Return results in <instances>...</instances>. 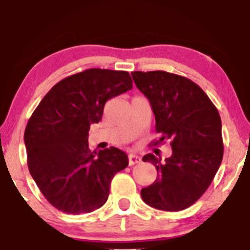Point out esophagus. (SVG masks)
Instances as JSON below:
<instances>
[{"label":"esophagus","mask_w":250,"mask_h":250,"mask_svg":"<svg viewBox=\"0 0 250 250\" xmlns=\"http://www.w3.org/2000/svg\"><path fill=\"white\" fill-rule=\"evenodd\" d=\"M141 162V158L138 155H135V153H131V155L128 156V164L129 165H135V164H139Z\"/></svg>","instance_id":"esophagus-1"}]
</instances>
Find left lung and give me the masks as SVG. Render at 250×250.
<instances>
[{
  "label": "left lung",
  "instance_id": "1",
  "mask_svg": "<svg viewBox=\"0 0 250 250\" xmlns=\"http://www.w3.org/2000/svg\"><path fill=\"white\" fill-rule=\"evenodd\" d=\"M132 77L152 107L160 134L155 145L169 140L172 146L164 162L152 153L142 158L156 167L157 179L141 197L157 209L183 210L205 193L223 159L220 114L189 78L163 70L133 71Z\"/></svg>",
  "mask_w": 250,
  "mask_h": 250
}]
</instances>
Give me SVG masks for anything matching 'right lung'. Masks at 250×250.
<instances>
[{"instance_id": "right-lung-1", "label": "right lung", "mask_w": 250, "mask_h": 250, "mask_svg": "<svg viewBox=\"0 0 250 250\" xmlns=\"http://www.w3.org/2000/svg\"><path fill=\"white\" fill-rule=\"evenodd\" d=\"M132 83L127 71L91 68L57 83L30 116L23 136L29 173L58 210L78 215L104 206L115 174L127 167L124 151H91L87 140L105 102Z\"/></svg>"}]
</instances>
